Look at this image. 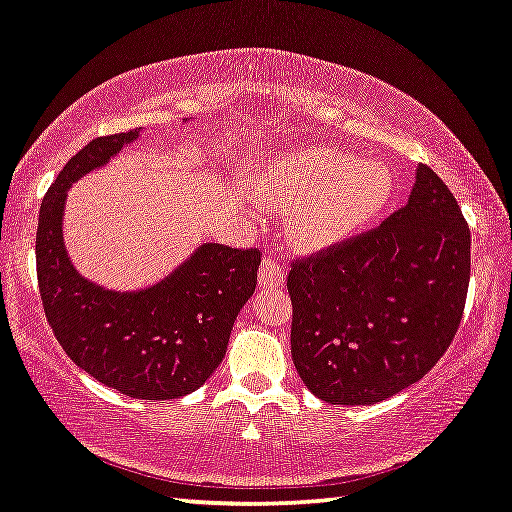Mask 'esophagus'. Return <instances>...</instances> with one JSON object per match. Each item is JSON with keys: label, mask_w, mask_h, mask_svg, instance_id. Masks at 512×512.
Returning a JSON list of instances; mask_svg holds the SVG:
<instances>
[{"label": "esophagus", "mask_w": 512, "mask_h": 512, "mask_svg": "<svg viewBox=\"0 0 512 512\" xmlns=\"http://www.w3.org/2000/svg\"><path fill=\"white\" fill-rule=\"evenodd\" d=\"M285 285V266L278 259L264 257L262 269H259V287L262 289H275Z\"/></svg>", "instance_id": "34e87169"}]
</instances>
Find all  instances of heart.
<instances>
[{"instance_id":"1","label":"heart","mask_w":512,"mask_h":512,"mask_svg":"<svg viewBox=\"0 0 512 512\" xmlns=\"http://www.w3.org/2000/svg\"><path fill=\"white\" fill-rule=\"evenodd\" d=\"M394 196L392 168L335 148L285 152L257 182L262 205L296 214L294 239L328 248L355 237L380 218Z\"/></svg>"}]
</instances>
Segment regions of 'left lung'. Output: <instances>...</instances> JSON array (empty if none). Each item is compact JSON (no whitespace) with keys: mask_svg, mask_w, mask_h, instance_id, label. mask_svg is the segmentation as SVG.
Here are the masks:
<instances>
[{"mask_svg":"<svg viewBox=\"0 0 512 512\" xmlns=\"http://www.w3.org/2000/svg\"><path fill=\"white\" fill-rule=\"evenodd\" d=\"M469 246L453 193L419 166L399 212L294 259L291 358L307 389L332 405H371L424 378L460 326Z\"/></svg>","mask_w":512,"mask_h":512,"instance_id":"1","label":"left lung"}]
</instances>
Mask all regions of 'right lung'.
<instances>
[{"label":"right lung","mask_w":512,"mask_h":512,"mask_svg":"<svg viewBox=\"0 0 512 512\" xmlns=\"http://www.w3.org/2000/svg\"><path fill=\"white\" fill-rule=\"evenodd\" d=\"M134 139L139 129L93 139L47 189L36 232L38 289L56 342L79 369L132 399H180L221 364L262 255L205 243L159 285L127 294L81 278L63 246L66 193Z\"/></svg>","instance_id":"obj_1"}]
</instances>
